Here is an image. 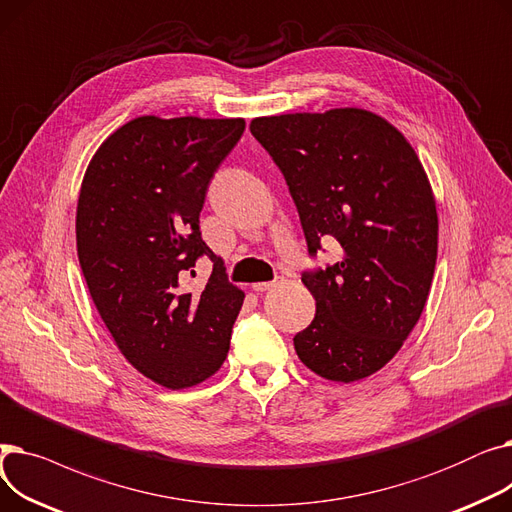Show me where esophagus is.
Instances as JSON below:
<instances>
[{
    "instance_id": "obj_1",
    "label": "esophagus",
    "mask_w": 512,
    "mask_h": 512,
    "mask_svg": "<svg viewBox=\"0 0 512 512\" xmlns=\"http://www.w3.org/2000/svg\"><path fill=\"white\" fill-rule=\"evenodd\" d=\"M280 284H284V278L282 276H278L276 280H272V282H259V284H253V288L257 290V292H265V290H272V288H276V286H280Z\"/></svg>"
}]
</instances>
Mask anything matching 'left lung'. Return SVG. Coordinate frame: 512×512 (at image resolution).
<instances>
[{"mask_svg":"<svg viewBox=\"0 0 512 512\" xmlns=\"http://www.w3.org/2000/svg\"><path fill=\"white\" fill-rule=\"evenodd\" d=\"M251 132L284 174L309 257L338 242L334 263L303 272L317 313L294 351L321 378L363 380L400 351L432 286L438 213L421 161L357 107L255 118Z\"/></svg>","mask_w":512,"mask_h":512,"instance_id":"1","label":"left lung"}]
</instances>
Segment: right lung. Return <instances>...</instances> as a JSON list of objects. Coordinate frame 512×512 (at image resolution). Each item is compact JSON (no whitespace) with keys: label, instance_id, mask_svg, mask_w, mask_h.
<instances>
[{"label":"right lung","instance_id":"1","mask_svg":"<svg viewBox=\"0 0 512 512\" xmlns=\"http://www.w3.org/2000/svg\"><path fill=\"white\" fill-rule=\"evenodd\" d=\"M242 132L240 118L130 120L80 186L76 249L91 299L128 363L172 390L220 369L245 301L199 230L209 182ZM201 256L214 270L191 291Z\"/></svg>","mask_w":512,"mask_h":512}]
</instances>
